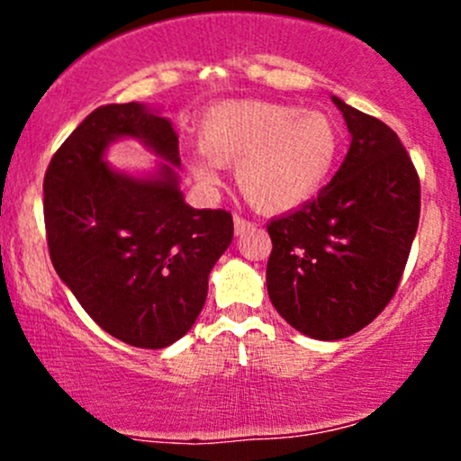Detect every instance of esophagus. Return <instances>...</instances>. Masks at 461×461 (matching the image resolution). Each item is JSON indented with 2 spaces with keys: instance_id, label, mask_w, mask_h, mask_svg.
I'll use <instances>...</instances> for the list:
<instances>
[{
  "instance_id": "1",
  "label": "esophagus",
  "mask_w": 461,
  "mask_h": 461,
  "mask_svg": "<svg viewBox=\"0 0 461 461\" xmlns=\"http://www.w3.org/2000/svg\"><path fill=\"white\" fill-rule=\"evenodd\" d=\"M253 227V223L251 221H247V219H242V216H234V231H236V236H240V234H245L247 230H251Z\"/></svg>"
}]
</instances>
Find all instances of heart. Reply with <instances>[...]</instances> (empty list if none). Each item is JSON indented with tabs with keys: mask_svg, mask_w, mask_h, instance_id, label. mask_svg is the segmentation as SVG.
I'll use <instances>...</instances> for the list:
<instances>
[{
	"mask_svg": "<svg viewBox=\"0 0 461 461\" xmlns=\"http://www.w3.org/2000/svg\"><path fill=\"white\" fill-rule=\"evenodd\" d=\"M199 149L186 164L201 186H219V167L236 164L242 197L275 214L305 203L322 186L340 151V131L322 110L240 99L203 114Z\"/></svg>",
	"mask_w": 461,
	"mask_h": 461,
	"instance_id": "1",
	"label": "heart"
}]
</instances>
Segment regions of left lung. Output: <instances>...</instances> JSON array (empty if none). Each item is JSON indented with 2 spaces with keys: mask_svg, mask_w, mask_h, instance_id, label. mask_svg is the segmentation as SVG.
<instances>
[{
  "mask_svg": "<svg viewBox=\"0 0 461 461\" xmlns=\"http://www.w3.org/2000/svg\"><path fill=\"white\" fill-rule=\"evenodd\" d=\"M351 147L319 197L267 225V288L275 310L316 340L373 322L399 288L420 219V182L399 136L331 97Z\"/></svg>",
  "mask_w": 461,
  "mask_h": 461,
  "instance_id": "obj_1",
  "label": "left lung"
}]
</instances>
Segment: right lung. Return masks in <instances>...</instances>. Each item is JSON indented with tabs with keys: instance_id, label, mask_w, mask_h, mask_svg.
I'll list each match as a JSON object with an SVG mask.
<instances>
[{
	"instance_id": "1",
	"label": "right lung",
	"mask_w": 461,
	"mask_h": 461,
	"mask_svg": "<svg viewBox=\"0 0 461 461\" xmlns=\"http://www.w3.org/2000/svg\"><path fill=\"white\" fill-rule=\"evenodd\" d=\"M136 138L165 162L153 176L103 160ZM171 121L145 104L93 110L47 167L43 210L50 258L86 314L121 342L164 348L197 321L208 275L234 238L225 210H194L179 190Z\"/></svg>"
}]
</instances>
